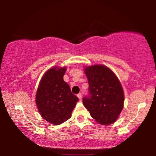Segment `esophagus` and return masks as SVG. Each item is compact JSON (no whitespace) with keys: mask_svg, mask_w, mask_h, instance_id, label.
<instances>
[{"mask_svg":"<svg viewBox=\"0 0 156 156\" xmlns=\"http://www.w3.org/2000/svg\"><path fill=\"white\" fill-rule=\"evenodd\" d=\"M77 96H78V98L80 99V100H82V98H83V97H82V94H81V93H79V94L77 95Z\"/></svg>","mask_w":156,"mask_h":156,"instance_id":"34e87169","label":"esophagus"}]
</instances>
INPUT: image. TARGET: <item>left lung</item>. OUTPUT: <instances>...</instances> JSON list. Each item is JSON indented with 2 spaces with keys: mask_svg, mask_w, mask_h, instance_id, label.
Wrapping results in <instances>:
<instances>
[{
  "mask_svg": "<svg viewBox=\"0 0 156 156\" xmlns=\"http://www.w3.org/2000/svg\"><path fill=\"white\" fill-rule=\"evenodd\" d=\"M89 83V96L83 102L92 118L103 125L118 119L124 105V92L119 80L109 68L102 65L84 69Z\"/></svg>",
  "mask_w": 156,
  "mask_h": 156,
  "instance_id": "obj_1",
  "label": "left lung"
}]
</instances>
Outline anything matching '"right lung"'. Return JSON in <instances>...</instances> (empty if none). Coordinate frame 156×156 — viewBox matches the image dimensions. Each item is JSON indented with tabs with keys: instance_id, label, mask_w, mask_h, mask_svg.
<instances>
[{
	"instance_id": "1",
	"label": "right lung",
	"mask_w": 156,
	"mask_h": 156,
	"mask_svg": "<svg viewBox=\"0 0 156 156\" xmlns=\"http://www.w3.org/2000/svg\"><path fill=\"white\" fill-rule=\"evenodd\" d=\"M66 69L53 67L47 71L36 92V102L41 116L55 125L69 119L78 101V98L63 80Z\"/></svg>"
}]
</instances>
